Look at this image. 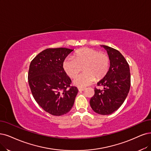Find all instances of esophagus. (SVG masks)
<instances>
[{
  "mask_svg": "<svg viewBox=\"0 0 151 151\" xmlns=\"http://www.w3.org/2000/svg\"><path fill=\"white\" fill-rule=\"evenodd\" d=\"M86 90L85 88H78V91H84Z\"/></svg>",
  "mask_w": 151,
  "mask_h": 151,
  "instance_id": "obj_1",
  "label": "esophagus"
}]
</instances>
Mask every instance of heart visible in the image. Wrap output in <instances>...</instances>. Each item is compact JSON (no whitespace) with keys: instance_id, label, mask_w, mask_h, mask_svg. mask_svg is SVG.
I'll list each match as a JSON object with an SVG mask.
<instances>
[{"instance_id":"b5f03b06","label":"heart","mask_w":151,"mask_h":151,"mask_svg":"<svg viewBox=\"0 0 151 151\" xmlns=\"http://www.w3.org/2000/svg\"><path fill=\"white\" fill-rule=\"evenodd\" d=\"M109 58L103 52L91 48H83L74 55V57H66L63 63L65 73L70 78L75 77L83 68L84 73L76 76L74 85L83 88L96 80H100L107 73L109 68Z\"/></svg>"}]
</instances>
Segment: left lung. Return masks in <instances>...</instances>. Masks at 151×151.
<instances>
[{
    "label": "left lung",
    "mask_w": 151,
    "mask_h": 151,
    "mask_svg": "<svg viewBox=\"0 0 151 151\" xmlns=\"http://www.w3.org/2000/svg\"><path fill=\"white\" fill-rule=\"evenodd\" d=\"M107 51L110 66L107 73L99 82L103 90L94 88L90 106L94 112L101 114H112L125 101L131 86L129 66L122 55L114 48L101 45Z\"/></svg>",
    "instance_id": "obj_1"
}]
</instances>
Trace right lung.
Here are the masks:
<instances>
[{
	"mask_svg": "<svg viewBox=\"0 0 151 151\" xmlns=\"http://www.w3.org/2000/svg\"><path fill=\"white\" fill-rule=\"evenodd\" d=\"M73 50L47 48L31 61L28 79L32 95L39 106L50 114L61 116L73 106L78 91L63 68L66 57Z\"/></svg>",
	"mask_w": 151,
	"mask_h": 151,
	"instance_id": "add662e5",
	"label": "right lung"
}]
</instances>
